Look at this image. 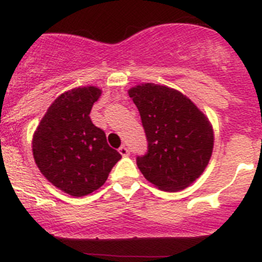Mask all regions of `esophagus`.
<instances>
[{
	"instance_id": "obj_1",
	"label": "esophagus",
	"mask_w": 262,
	"mask_h": 262,
	"mask_svg": "<svg viewBox=\"0 0 262 262\" xmlns=\"http://www.w3.org/2000/svg\"><path fill=\"white\" fill-rule=\"evenodd\" d=\"M119 154H120L121 156H123V157H125V156H129V149L126 148L125 146H121L120 148H119Z\"/></svg>"
}]
</instances>
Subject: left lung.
<instances>
[{
  "mask_svg": "<svg viewBox=\"0 0 262 262\" xmlns=\"http://www.w3.org/2000/svg\"><path fill=\"white\" fill-rule=\"evenodd\" d=\"M148 141L137 165L149 183L178 192L195 182L209 165L214 129L207 116L187 96L172 88L143 83L128 91Z\"/></svg>",
  "mask_w": 262,
  "mask_h": 262,
  "instance_id": "left-lung-1",
  "label": "left lung"
}]
</instances>
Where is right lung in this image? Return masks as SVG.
Segmentation results:
<instances>
[{
  "label": "right lung",
  "instance_id": "right-lung-1",
  "mask_svg": "<svg viewBox=\"0 0 262 262\" xmlns=\"http://www.w3.org/2000/svg\"><path fill=\"white\" fill-rule=\"evenodd\" d=\"M102 91L87 85L58 96L33 134V157L43 177L73 197L97 190L121 159L90 118Z\"/></svg>",
  "mask_w": 262,
  "mask_h": 262
}]
</instances>
